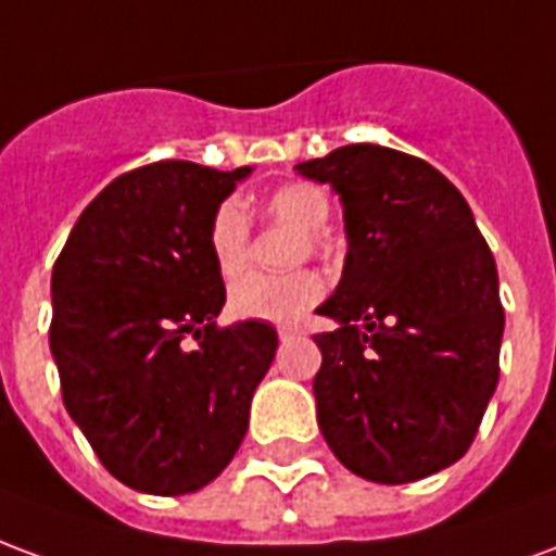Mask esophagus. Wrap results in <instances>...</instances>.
Masks as SVG:
<instances>
[{
  "instance_id": "esophagus-1",
  "label": "esophagus",
  "mask_w": 556,
  "mask_h": 556,
  "mask_svg": "<svg viewBox=\"0 0 556 556\" xmlns=\"http://www.w3.org/2000/svg\"><path fill=\"white\" fill-rule=\"evenodd\" d=\"M277 333H279V339H291V337H298L301 330H298V327H294V325H279Z\"/></svg>"
}]
</instances>
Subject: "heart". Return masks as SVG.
Wrapping results in <instances>:
<instances>
[{"label": "heart", "mask_w": 556, "mask_h": 556, "mask_svg": "<svg viewBox=\"0 0 556 556\" xmlns=\"http://www.w3.org/2000/svg\"><path fill=\"white\" fill-rule=\"evenodd\" d=\"M265 211L279 223H289L303 231V243L313 253L318 250V235L330 219V199L313 184H286L267 195ZM214 265L223 277H235L247 265L250 253V219L238 199H226L217 207L207 231ZM303 253V247H301ZM321 279L313 270H294L282 277L267 274H243L231 282L229 309L238 318H262V321H289L306 313L321 298Z\"/></svg>", "instance_id": "b5f03b06"}]
</instances>
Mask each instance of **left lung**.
Instances as JSON below:
<instances>
[{"label": "left lung", "mask_w": 556, "mask_h": 556, "mask_svg": "<svg viewBox=\"0 0 556 556\" xmlns=\"http://www.w3.org/2000/svg\"><path fill=\"white\" fill-rule=\"evenodd\" d=\"M294 169L330 184L349 253L315 313L318 429L351 473L402 485L473 443L501 378L497 265L465 195L426 160L342 146Z\"/></svg>", "instance_id": "left-lung-1"}]
</instances>
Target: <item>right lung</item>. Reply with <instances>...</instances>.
Returning a JSON list of instances; mask_svg holds the SVG:
<instances>
[{
	"instance_id": "obj_1",
	"label": "right lung",
	"mask_w": 556,
	"mask_h": 556,
	"mask_svg": "<svg viewBox=\"0 0 556 556\" xmlns=\"http://www.w3.org/2000/svg\"><path fill=\"white\" fill-rule=\"evenodd\" d=\"M250 172L190 160L125 172L91 199L55 258L50 351L62 399L127 489H205L247 434L279 339L265 321L217 327L226 286L207 231Z\"/></svg>"
}]
</instances>
